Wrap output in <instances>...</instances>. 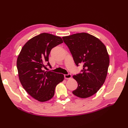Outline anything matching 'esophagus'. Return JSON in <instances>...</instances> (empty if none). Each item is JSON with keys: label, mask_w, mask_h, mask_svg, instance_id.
<instances>
[{"label": "esophagus", "mask_w": 128, "mask_h": 128, "mask_svg": "<svg viewBox=\"0 0 128 128\" xmlns=\"http://www.w3.org/2000/svg\"><path fill=\"white\" fill-rule=\"evenodd\" d=\"M64 77L65 79H70L72 77V75L70 74H68L67 75H64Z\"/></svg>", "instance_id": "34e87169"}]
</instances>
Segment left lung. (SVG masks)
Wrapping results in <instances>:
<instances>
[{
  "label": "left lung",
  "mask_w": 128,
  "mask_h": 128,
  "mask_svg": "<svg viewBox=\"0 0 128 128\" xmlns=\"http://www.w3.org/2000/svg\"><path fill=\"white\" fill-rule=\"evenodd\" d=\"M77 66L83 64L82 72L73 76L78 86L72 94L81 98L94 94L105 81L110 64L106 46L98 38L86 32L62 37Z\"/></svg>",
  "instance_id": "obj_1"
}]
</instances>
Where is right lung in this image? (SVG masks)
Returning <instances> with one entry per match:
<instances>
[{"label": "right lung", "mask_w": 128, "mask_h": 128, "mask_svg": "<svg viewBox=\"0 0 128 128\" xmlns=\"http://www.w3.org/2000/svg\"><path fill=\"white\" fill-rule=\"evenodd\" d=\"M62 42L59 36L42 33L27 42L18 57L16 65L20 82L27 93L38 101L44 102L51 99L56 85L64 79L62 74L44 70L47 66L51 68L48 62L51 50Z\"/></svg>", "instance_id": "right-lung-1"}]
</instances>
